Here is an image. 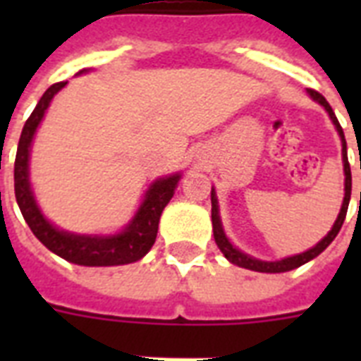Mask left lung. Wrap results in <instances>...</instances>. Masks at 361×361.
Masks as SVG:
<instances>
[{
	"mask_svg": "<svg viewBox=\"0 0 361 361\" xmlns=\"http://www.w3.org/2000/svg\"><path fill=\"white\" fill-rule=\"evenodd\" d=\"M307 95L313 99L314 103H319L322 109L328 112L330 116L331 123L336 125V130L339 138H341V155H343V172H345V197H343V204L341 209H339V215H337L336 223L331 226V231L326 234L322 240L313 245L307 251L300 252V255H292V257H285L281 258V260H260V258H255L251 255H247L241 249H238L234 243H232L225 234V228H223V221H221V214H219V202H217V195H215V189L212 187V225H214V238L217 247L221 249V252L225 255V258L228 262L236 264L240 268L245 269H252V271H260V274H283V271H290V269H296L303 264H307L309 260H313L314 257H319L320 252L324 251L326 247L330 245L331 241L336 240V236L339 234L343 226V221H345V215H347L348 209V202H350V191H353V176H350V164H348V157H347V140H345V133H343L341 125L337 121L336 114H334V110L328 104L322 95L319 92H314V90H307ZM361 169V166H360Z\"/></svg>",
	"mask_w": 361,
	"mask_h": 361,
	"instance_id": "obj_1",
	"label": "left lung"
}]
</instances>
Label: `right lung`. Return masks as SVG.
Returning a JSON list of instances; mask_svg holds the SVG:
<instances>
[{
	"mask_svg": "<svg viewBox=\"0 0 361 361\" xmlns=\"http://www.w3.org/2000/svg\"><path fill=\"white\" fill-rule=\"evenodd\" d=\"M87 69L80 71L78 75H86ZM67 82L54 84L44 92L41 101L37 103L35 110L25 121L22 135H20L16 161H14V195L18 208L24 215L25 223L35 234L42 245L50 249L54 255L65 258L67 262L78 266H121L130 264L146 257L147 251L155 243L159 231V219L164 206L174 197L178 181L181 180V172L157 178L149 183L144 192L140 206L133 215V219L114 234H76V232L61 231L59 226L47 219L41 206L37 204L35 192L30 181V153L35 133L47 114L48 106L61 92Z\"/></svg>",
	"mask_w": 361,
	"mask_h": 361,
	"instance_id": "obj_1",
	"label": "right lung"
}]
</instances>
